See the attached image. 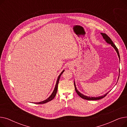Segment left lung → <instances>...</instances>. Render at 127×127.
Returning a JSON list of instances; mask_svg holds the SVG:
<instances>
[{
	"label": "left lung",
	"instance_id": "1",
	"mask_svg": "<svg viewBox=\"0 0 127 127\" xmlns=\"http://www.w3.org/2000/svg\"><path fill=\"white\" fill-rule=\"evenodd\" d=\"M101 34L102 35V36H103V38L104 39L105 41H106V42L109 44H111V46L113 47V48H114L115 49V50H116L117 55H118V58L119 59V60H120V56H119V51H118V50L117 49V48L116 47V46H115V45L114 44V43H113L112 42V41L111 40V39L109 37L108 35H106L105 33H101ZM118 79H119V77L118 78ZM74 86H75V91L76 92V93H77V94L81 98L84 99H85V100H99L100 99H102L103 98H104L106 95H107L108 94V93L109 92H108L107 93H106L105 94H104V95H102V96H99V97H88V96H86L85 95H84L83 94H81V93H80L77 89V88H76V84H75V82H74Z\"/></svg>",
	"mask_w": 127,
	"mask_h": 127
}]
</instances>
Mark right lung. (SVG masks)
Listing matches in <instances>:
<instances>
[{
	"mask_svg": "<svg viewBox=\"0 0 127 127\" xmlns=\"http://www.w3.org/2000/svg\"><path fill=\"white\" fill-rule=\"evenodd\" d=\"M64 71V70H63L61 74H60V75L59 76L58 78V79H57V82H56V86H55V88L54 89V90H53L52 93L51 94V95L47 98V99L45 100L44 101H42L41 102H35L34 103H36V104H43V103H47L48 102L51 100H52L54 98L56 95V94H57V90H58V83H59V80H60V77H61V75L63 74V72Z\"/></svg>",
	"mask_w": 127,
	"mask_h": 127,
	"instance_id": "right-lung-1",
	"label": "right lung"
}]
</instances>
